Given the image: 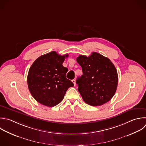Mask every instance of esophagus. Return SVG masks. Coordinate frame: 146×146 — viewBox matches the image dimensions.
Returning <instances> with one entry per match:
<instances>
[{"label": "esophagus", "instance_id": "esophagus-1", "mask_svg": "<svg viewBox=\"0 0 146 146\" xmlns=\"http://www.w3.org/2000/svg\"><path fill=\"white\" fill-rule=\"evenodd\" d=\"M72 83H74V86H76V82H75V79H73V80H72Z\"/></svg>", "mask_w": 146, "mask_h": 146}]
</instances>
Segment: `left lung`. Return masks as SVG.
<instances>
[{"instance_id":"8db88e82","label":"left lung","mask_w":146,"mask_h":146,"mask_svg":"<svg viewBox=\"0 0 146 146\" xmlns=\"http://www.w3.org/2000/svg\"><path fill=\"white\" fill-rule=\"evenodd\" d=\"M76 61L83 71L76 83L83 100L92 106H101L110 101L118 83L117 70L111 61L95 52L88 57L79 55Z\"/></svg>"}]
</instances>
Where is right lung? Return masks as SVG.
Returning <instances> with one entry per match:
<instances>
[{
  "label": "right lung",
  "mask_w": 146,
  "mask_h": 146,
  "mask_svg": "<svg viewBox=\"0 0 146 146\" xmlns=\"http://www.w3.org/2000/svg\"><path fill=\"white\" fill-rule=\"evenodd\" d=\"M52 51L40 56L30 68L27 83L30 93L39 103L54 107L64 98L74 83L66 78L68 68L62 65L65 58Z\"/></svg>",
  "instance_id": "add662e5"
}]
</instances>
